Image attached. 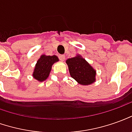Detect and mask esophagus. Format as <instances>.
Returning a JSON list of instances; mask_svg holds the SVG:
<instances>
[{
  "mask_svg": "<svg viewBox=\"0 0 132 132\" xmlns=\"http://www.w3.org/2000/svg\"><path fill=\"white\" fill-rule=\"evenodd\" d=\"M59 58H60V60L62 61L64 60V59H65V57H64V55H62V54H60L59 55Z\"/></svg>",
  "mask_w": 132,
  "mask_h": 132,
  "instance_id": "1",
  "label": "esophagus"
}]
</instances>
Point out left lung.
<instances>
[{
    "label": "left lung",
    "instance_id": "1",
    "mask_svg": "<svg viewBox=\"0 0 132 132\" xmlns=\"http://www.w3.org/2000/svg\"><path fill=\"white\" fill-rule=\"evenodd\" d=\"M70 74L78 83L90 85L95 81V70L81 56H76L66 61Z\"/></svg>",
    "mask_w": 132,
    "mask_h": 132
}]
</instances>
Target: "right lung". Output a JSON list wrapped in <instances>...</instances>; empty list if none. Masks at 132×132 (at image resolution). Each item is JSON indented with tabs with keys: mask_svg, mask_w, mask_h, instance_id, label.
I'll return each mask as SVG.
<instances>
[{
	"mask_svg": "<svg viewBox=\"0 0 132 132\" xmlns=\"http://www.w3.org/2000/svg\"><path fill=\"white\" fill-rule=\"evenodd\" d=\"M59 60L57 56H46L42 55L37 61L34 71V78L39 81L45 80L50 75L52 65Z\"/></svg>",
	"mask_w": 132,
	"mask_h": 132,
	"instance_id": "right-lung-1",
	"label": "right lung"
}]
</instances>
